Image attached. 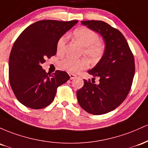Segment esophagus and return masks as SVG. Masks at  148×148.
I'll return each instance as SVG.
<instances>
[{
  "instance_id": "1",
  "label": "esophagus",
  "mask_w": 148,
  "mask_h": 148,
  "mask_svg": "<svg viewBox=\"0 0 148 148\" xmlns=\"http://www.w3.org/2000/svg\"><path fill=\"white\" fill-rule=\"evenodd\" d=\"M69 75H70V79H73L76 77V75H74L73 73H70Z\"/></svg>"
}]
</instances>
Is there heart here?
<instances>
[{
  "mask_svg": "<svg viewBox=\"0 0 148 148\" xmlns=\"http://www.w3.org/2000/svg\"><path fill=\"white\" fill-rule=\"evenodd\" d=\"M73 37L83 47V53L88 59L93 62L100 61L105 54L106 47L99 40V36L95 31L86 27H81L75 29L73 32ZM67 42V36H63L59 38L56 44L57 52L62 53ZM60 66L64 69L70 72L77 73L86 69L89 63L85 59H72L66 57L60 62Z\"/></svg>",
  "mask_w": 148,
  "mask_h": 148,
  "instance_id": "b5f03b06",
  "label": "heart"
}]
</instances>
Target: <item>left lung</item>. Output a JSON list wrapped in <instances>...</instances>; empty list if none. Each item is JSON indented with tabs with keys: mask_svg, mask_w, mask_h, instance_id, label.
Segmentation results:
<instances>
[{
	"mask_svg": "<svg viewBox=\"0 0 148 148\" xmlns=\"http://www.w3.org/2000/svg\"><path fill=\"white\" fill-rule=\"evenodd\" d=\"M82 24L99 33L106 43L105 54L88 73L99 77L84 79L77 90L79 105L92 114H103L114 110L125 100L132 87L135 63L132 51L120 31L102 21H82Z\"/></svg>",
	"mask_w": 148,
	"mask_h": 148,
	"instance_id": "obj_1",
	"label": "left lung"
}]
</instances>
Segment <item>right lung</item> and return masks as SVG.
Masks as SVG:
<instances>
[{
  "instance_id": "obj_1",
  "label": "right lung",
  "mask_w": 148,
  "mask_h": 148,
  "mask_svg": "<svg viewBox=\"0 0 148 148\" xmlns=\"http://www.w3.org/2000/svg\"><path fill=\"white\" fill-rule=\"evenodd\" d=\"M77 20H41L30 25L14 42L9 59L10 84L17 100L32 109H42L52 102L58 87L67 82L65 71L49 75L41 64L56 53L58 40Z\"/></svg>"
}]
</instances>
